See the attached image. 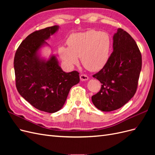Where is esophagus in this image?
Masks as SVG:
<instances>
[{
    "mask_svg": "<svg viewBox=\"0 0 155 155\" xmlns=\"http://www.w3.org/2000/svg\"><path fill=\"white\" fill-rule=\"evenodd\" d=\"M80 79L81 81H86L88 79V77L86 74H81L80 75Z\"/></svg>",
    "mask_w": 155,
    "mask_h": 155,
    "instance_id": "obj_1",
    "label": "esophagus"
}]
</instances>
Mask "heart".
Here are the masks:
<instances>
[{
    "label": "heart",
    "instance_id": "1",
    "mask_svg": "<svg viewBox=\"0 0 155 155\" xmlns=\"http://www.w3.org/2000/svg\"><path fill=\"white\" fill-rule=\"evenodd\" d=\"M68 47L61 46L59 54L70 66L76 65L81 58L82 64L91 71L104 68L110 57L111 40L105 32L91 30L70 35Z\"/></svg>",
    "mask_w": 155,
    "mask_h": 155
}]
</instances>
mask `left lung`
<instances>
[{"label":"left lung","mask_w":155,"mask_h":155,"mask_svg":"<svg viewBox=\"0 0 155 155\" xmlns=\"http://www.w3.org/2000/svg\"><path fill=\"white\" fill-rule=\"evenodd\" d=\"M142 55L127 32L118 28L113 37V51L105 66L93 77L101 83L100 91L92 96L98 109L110 112L126 104L137 92Z\"/></svg>","instance_id":"1"}]
</instances>
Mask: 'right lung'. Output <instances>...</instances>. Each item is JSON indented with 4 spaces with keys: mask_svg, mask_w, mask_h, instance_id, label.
I'll use <instances>...</instances> for the list:
<instances>
[{
    "mask_svg": "<svg viewBox=\"0 0 155 155\" xmlns=\"http://www.w3.org/2000/svg\"><path fill=\"white\" fill-rule=\"evenodd\" d=\"M58 30L55 25L31 33L18 47L13 61L18 93L37 109L49 113L61 109L70 88L79 82V73L63 72L54 56L48 61L37 57L45 40Z\"/></svg>",
    "mask_w": 155,
    "mask_h": 155,
    "instance_id": "add662e5",
    "label": "right lung"
}]
</instances>
